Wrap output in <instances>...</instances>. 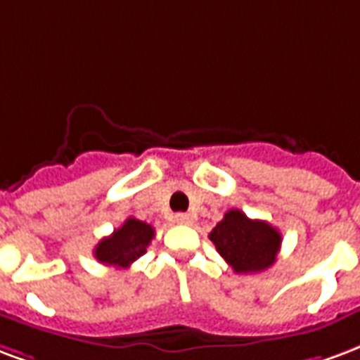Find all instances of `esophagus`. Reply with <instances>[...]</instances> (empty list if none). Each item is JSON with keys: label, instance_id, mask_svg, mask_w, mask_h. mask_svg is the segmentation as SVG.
<instances>
[{"label": "esophagus", "instance_id": "34e87169", "mask_svg": "<svg viewBox=\"0 0 360 360\" xmlns=\"http://www.w3.org/2000/svg\"><path fill=\"white\" fill-rule=\"evenodd\" d=\"M174 220H176L178 224H191V217L188 212H178L176 217H174Z\"/></svg>", "mask_w": 360, "mask_h": 360}]
</instances>
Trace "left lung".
<instances>
[{
    "mask_svg": "<svg viewBox=\"0 0 360 360\" xmlns=\"http://www.w3.org/2000/svg\"><path fill=\"white\" fill-rule=\"evenodd\" d=\"M209 240L234 272H261L276 263L282 236L264 220H251L240 209H230Z\"/></svg>",
    "mask_w": 360,
    "mask_h": 360,
    "instance_id": "obj_1",
    "label": "left lung"
}]
</instances>
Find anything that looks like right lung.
<instances>
[{"mask_svg": "<svg viewBox=\"0 0 360 360\" xmlns=\"http://www.w3.org/2000/svg\"><path fill=\"white\" fill-rule=\"evenodd\" d=\"M155 230L151 224L130 217L111 236H107L97 243L94 255L99 263L107 266L128 269L136 259H140L148 251Z\"/></svg>", "mask_w": 360, "mask_h": 360, "instance_id": "1", "label": "right lung"}]
</instances>
